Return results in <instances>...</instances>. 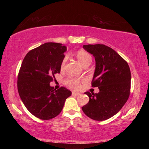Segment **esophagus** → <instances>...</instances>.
Wrapping results in <instances>:
<instances>
[{
    "instance_id": "esophagus-1",
    "label": "esophagus",
    "mask_w": 149,
    "mask_h": 149,
    "mask_svg": "<svg viewBox=\"0 0 149 149\" xmlns=\"http://www.w3.org/2000/svg\"><path fill=\"white\" fill-rule=\"evenodd\" d=\"M72 96H75V97H76V96L79 95V93H75V92H72Z\"/></svg>"
}]
</instances>
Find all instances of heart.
<instances>
[{
	"instance_id": "heart-1",
	"label": "heart",
	"mask_w": 149,
	"mask_h": 149,
	"mask_svg": "<svg viewBox=\"0 0 149 149\" xmlns=\"http://www.w3.org/2000/svg\"><path fill=\"white\" fill-rule=\"evenodd\" d=\"M76 56L77 60L81 63L83 66H85L87 64H90L92 62V57L90 54L88 52L84 51V50H79L76 54ZM68 58L65 56L62 60L61 63V68L63 69L65 66V63L67 62ZM65 84H66L69 87L72 88L74 89H78L80 87V80L76 79L74 77H69L65 81Z\"/></svg>"
}]
</instances>
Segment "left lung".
<instances>
[{"label":"left lung","instance_id":"obj_1","mask_svg":"<svg viewBox=\"0 0 149 149\" xmlns=\"http://www.w3.org/2000/svg\"><path fill=\"white\" fill-rule=\"evenodd\" d=\"M83 47L95 57V70L91 85L93 87H98L99 93L85 92L89 101L82 110L93 120L109 119L119 112L129 98V65L114 49L104 45H88Z\"/></svg>","mask_w":149,"mask_h":149}]
</instances>
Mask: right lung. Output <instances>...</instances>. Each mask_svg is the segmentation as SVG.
<instances>
[{
  "instance_id": "1",
  "label": "right lung",
  "mask_w": 149,
  "mask_h": 149,
  "mask_svg": "<svg viewBox=\"0 0 149 149\" xmlns=\"http://www.w3.org/2000/svg\"><path fill=\"white\" fill-rule=\"evenodd\" d=\"M67 48L56 42H47L26 54L17 76V90L27 109L35 117L47 120L57 116L72 92L50 85L54 75L60 74Z\"/></svg>"
}]
</instances>
